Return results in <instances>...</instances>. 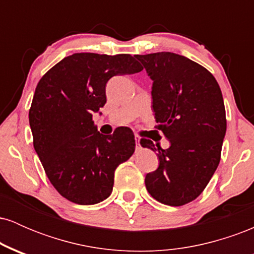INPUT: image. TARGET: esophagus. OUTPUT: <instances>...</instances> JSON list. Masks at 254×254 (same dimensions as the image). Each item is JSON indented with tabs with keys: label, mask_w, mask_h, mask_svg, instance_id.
Wrapping results in <instances>:
<instances>
[{
	"label": "esophagus",
	"mask_w": 254,
	"mask_h": 254,
	"mask_svg": "<svg viewBox=\"0 0 254 254\" xmlns=\"http://www.w3.org/2000/svg\"><path fill=\"white\" fill-rule=\"evenodd\" d=\"M135 141H136V147L141 148V142H139V137L138 136L135 137Z\"/></svg>",
	"instance_id": "1"
}]
</instances>
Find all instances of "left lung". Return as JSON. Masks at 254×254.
Masks as SVG:
<instances>
[{"label": "left lung", "instance_id": "1", "mask_svg": "<svg viewBox=\"0 0 254 254\" xmlns=\"http://www.w3.org/2000/svg\"><path fill=\"white\" fill-rule=\"evenodd\" d=\"M153 80L151 98L160 130L170 148L141 145L156 151L159 167L145 176V188L157 202L171 206L190 203L202 193L221 159L226 110L210 71L173 52L136 55Z\"/></svg>", "mask_w": 254, "mask_h": 254}]
</instances>
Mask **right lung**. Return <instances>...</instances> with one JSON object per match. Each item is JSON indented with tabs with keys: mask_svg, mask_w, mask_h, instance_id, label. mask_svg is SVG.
I'll return each instance as SVG.
<instances>
[{
	"mask_svg": "<svg viewBox=\"0 0 254 254\" xmlns=\"http://www.w3.org/2000/svg\"><path fill=\"white\" fill-rule=\"evenodd\" d=\"M143 70L130 55L81 52L64 57L37 84L28 113L34 150L58 193L90 205L110 196L115 171L135 151L129 127L103 135L92 121L116 75Z\"/></svg>",
	"mask_w": 254,
	"mask_h": 254,
	"instance_id": "right-lung-1",
	"label": "right lung"
}]
</instances>
